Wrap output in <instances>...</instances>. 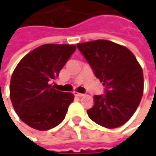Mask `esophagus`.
Segmentation results:
<instances>
[{"mask_svg":"<svg viewBox=\"0 0 156 156\" xmlns=\"http://www.w3.org/2000/svg\"><path fill=\"white\" fill-rule=\"evenodd\" d=\"M73 94H74L76 97H78V98H80V97H83V96H84V94H82V93H78V92H76V91H74V92H73Z\"/></svg>","mask_w":156,"mask_h":156,"instance_id":"1","label":"esophagus"}]
</instances>
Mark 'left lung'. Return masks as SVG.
Segmentation results:
<instances>
[{"mask_svg":"<svg viewBox=\"0 0 156 156\" xmlns=\"http://www.w3.org/2000/svg\"><path fill=\"white\" fill-rule=\"evenodd\" d=\"M77 47L106 87L105 95L94 96V106L87 110L89 118L107 128L123 126L136 112L144 92L143 69L135 55L127 48L105 40Z\"/></svg>","mask_w":156,"mask_h":156,"instance_id":"1","label":"left lung"}]
</instances>
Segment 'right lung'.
<instances>
[{
    "mask_svg": "<svg viewBox=\"0 0 156 156\" xmlns=\"http://www.w3.org/2000/svg\"><path fill=\"white\" fill-rule=\"evenodd\" d=\"M75 50V45L44 44L17 65L11 78L10 97L17 115L29 126L46 131L64 120L74 96L55 89L51 83Z\"/></svg>",
    "mask_w": 156,
    "mask_h": 156,
    "instance_id": "1",
    "label": "right lung"
}]
</instances>
